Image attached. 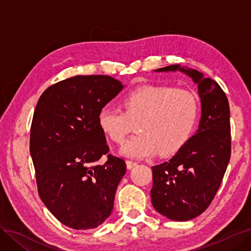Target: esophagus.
Instances as JSON below:
<instances>
[{
	"label": "esophagus",
	"instance_id": "1",
	"mask_svg": "<svg viewBox=\"0 0 251 251\" xmlns=\"http://www.w3.org/2000/svg\"><path fill=\"white\" fill-rule=\"evenodd\" d=\"M126 168H127L128 170H131L132 168H134L135 165H137V162L134 161V160H126Z\"/></svg>",
	"mask_w": 251,
	"mask_h": 251
}]
</instances>
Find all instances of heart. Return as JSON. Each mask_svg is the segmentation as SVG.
Instances as JSON below:
<instances>
[{
  "instance_id": "heart-1",
  "label": "heart",
  "mask_w": 251,
  "mask_h": 251,
  "mask_svg": "<svg viewBox=\"0 0 251 251\" xmlns=\"http://www.w3.org/2000/svg\"><path fill=\"white\" fill-rule=\"evenodd\" d=\"M121 103L125 112L107 104L97 116L100 130L116 143L125 140L131 121L139 119V134L124 143L121 155L148 158L159 151L170 155L192 137L198 117V101L191 91L165 85H144L128 91Z\"/></svg>"
}]
</instances>
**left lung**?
Instances as JSON below:
<instances>
[{"mask_svg": "<svg viewBox=\"0 0 251 251\" xmlns=\"http://www.w3.org/2000/svg\"><path fill=\"white\" fill-rule=\"evenodd\" d=\"M157 72L181 71L198 85L201 119L197 133L168 162L155 165L151 204L162 216L187 221L206 209L221 185L231 154L229 103L218 82L203 73L171 65Z\"/></svg>", "mask_w": 251, "mask_h": 251, "instance_id": "1", "label": "left lung"}]
</instances>
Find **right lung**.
I'll use <instances>...</instances> for the list:
<instances>
[{"mask_svg": "<svg viewBox=\"0 0 251 251\" xmlns=\"http://www.w3.org/2000/svg\"><path fill=\"white\" fill-rule=\"evenodd\" d=\"M124 86L108 75H76L44 91L34 110L30 154L37 192L60 223L96 228L113 210L126 162L111 154L98 112Z\"/></svg>", "mask_w": 251, "mask_h": 251, "instance_id": "1", "label": "right lung"}]
</instances>
